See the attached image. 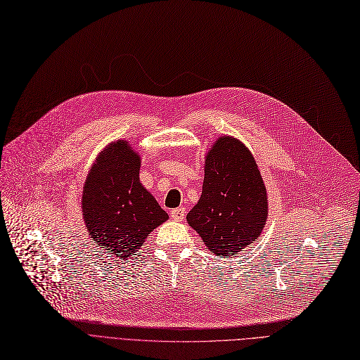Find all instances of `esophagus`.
Instances as JSON below:
<instances>
[{
	"mask_svg": "<svg viewBox=\"0 0 360 360\" xmlns=\"http://www.w3.org/2000/svg\"><path fill=\"white\" fill-rule=\"evenodd\" d=\"M170 217L175 221H182L185 219V209L184 207H178V209H174L170 212Z\"/></svg>",
	"mask_w": 360,
	"mask_h": 360,
	"instance_id": "obj_1",
	"label": "esophagus"
}]
</instances>
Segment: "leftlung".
<instances>
[{
  "label": "left lung",
  "mask_w": 360,
  "mask_h": 360,
  "mask_svg": "<svg viewBox=\"0 0 360 360\" xmlns=\"http://www.w3.org/2000/svg\"><path fill=\"white\" fill-rule=\"evenodd\" d=\"M267 216V190L250 148L220 136L204 158L202 193L186 214L188 224L207 250L228 258L258 239Z\"/></svg>",
  "instance_id": "8db88e82"
}]
</instances>
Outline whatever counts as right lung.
Returning <instances> with one entry per match:
<instances>
[{"mask_svg":"<svg viewBox=\"0 0 360 360\" xmlns=\"http://www.w3.org/2000/svg\"><path fill=\"white\" fill-rule=\"evenodd\" d=\"M141 158L127 140L109 143L91 165L82 195L89 236L106 254L134 255L169 216L140 182Z\"/></svg>","mask_w":360,"mask_h":360,"instance_id":"1","label":"right lung"}]
</instances>
